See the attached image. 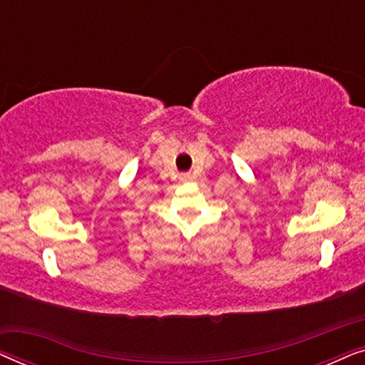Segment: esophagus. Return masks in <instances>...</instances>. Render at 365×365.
<instances>
[{"mask_svg":"<svg viewBox=\"0 0 365 365\" xmlns=\"http://www.w3.org/2000/svg\"><path fill=\"white\" fill-rule=\"evenodd\" d=\"M179 179H181L182 182H187V181H191L192 176H191V174H181V176H179Z\"/></svg>","mask_w":365,"mask_h":365,"instance_id":"obj_1","label":"esophagus"}]
</instances>
